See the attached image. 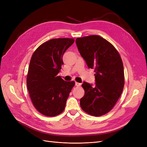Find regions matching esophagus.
<instances>
[{"mask_svg": "<svg viewBox=\"0 0 147 147\" xmlns=\"http://www.w3.org/2000/svg\"><path fill=\"white\" fill-rule=\"evenodd\" d=\"M81 84H82V83H78V82H75V86H80Z\"/></svg>", "mask_w": 147, "mask_h": 147, "instance_id": "1", "label": "esophagus"}]
</instances>
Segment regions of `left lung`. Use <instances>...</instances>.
Returning <instances> with one entry per match:
<instances>
[{
    "label": "left lung",
    "mask_w": 147,
    "mask_h": 147,
    "mask_svg": "<svg viewBox=\"0 0 147 147\" xmlns=\"http://www.w3.org/2000/svg\"><path fill=\"white\" fill-rule=\"evenodd\" d=\"M76 44L88 68L94 69L95 86L84 82L80 106L89 115L99 117L109 112L121 96L124 84V67L119 53L99 35L77 38Z\"/></svg>",
    "instance_id": "1"
}]
</instances>
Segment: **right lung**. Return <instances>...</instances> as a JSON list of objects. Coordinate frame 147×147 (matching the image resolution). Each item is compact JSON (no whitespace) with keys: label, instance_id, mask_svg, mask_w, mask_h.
Here are the masks:
<instances>
[{"label":"right lung","instance_id":"1","mask_svg":"<svg viewBox=\"0 0 147 147\" xmlns=\"http://www.w3.org/2000/svg\"><path fill=\"white\" fill-rule=\"evenodd\" d=\"M74 38L50 40L40 45L31 57L27 88L35 108L43 115L55 117L63 112L75 82L57 76L63 65V56Z\"/></svg>","mask_w":147,"mask_h":147}]
</instances>
